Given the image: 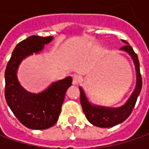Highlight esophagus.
I'll use <instances>...</instances> for the list:
<instances>
[{"mask_svg": "<svg viewBox=\"0 0 149 149\" xmlns=\"http://www.w3.org/2000/svg\"><path fill=\"white\" fill-rule=\"evenodd\" d=\"M81 81V78L79 75H78V74H73V84H78Z\"/></svg>", "mask_w": 149, "mask_h": 149, "instance_id": "obj_1", "label": "esophagus"}]
</instances>
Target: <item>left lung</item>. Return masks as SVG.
<instances>
[{
  "label": "left lung",
  "instance_id": "obj_1",
  "mask_svg": "<svg viewBox=\"0 0 149 149\" xmlns=\"http://www.w3.org/2000/svg\"><path fill=\"white\" fill-rule=\"evenodd\" d=\"M123 42L126 45L120 49L127 52L132 57L134 63L136 77H137L134 90L132 93L131 96L129 97V100L125 103V104L120 106L118 108H109V107L92 104L89 101L88 98L86 97L83 89L79 87L80 103L82 105L84 113L89 123H91L97 127L110 128V127L117 125L118 123H123L131 114L133 109L134 108L137 99L141 92L143 81H142V76L140 74V65H139L138 55L126 40H123Z\"/></svg>",
  "mask_w": 149,
  "mask_h": 149
}]
</instances>
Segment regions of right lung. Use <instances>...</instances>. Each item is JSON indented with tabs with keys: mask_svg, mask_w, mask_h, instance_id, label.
Returning a JSON list of instances; mask_svg holds the SVG:
<instances>
[{
	"mask_svg": "<svg viewBox=\"0 0 149 149\" xmlns=\"http://www.w3.org/2000/svg\"><path fill=\"white\" fill-rule=\"evenodd\" d=\"M52 36H32L18 44L12 52L5 71V97L17 119L26 128L46 129L58 121L67 89L71 85L70 76L53 82L44 91L34 94L24 89L18 81L17 70L27 56L40 53Z\"/></svg>",
	"mask_w": 149,
	"mask_h": 149,
	"instance_id": "obj_1",
	"label": "right lung"
}]
</instances>
